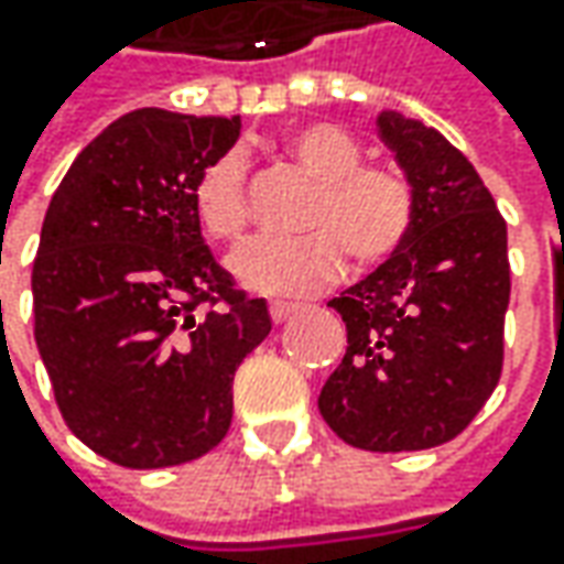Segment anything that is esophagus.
Returning a JSON list of instances; mask_svg holds the SVG:
<instances>
[{
	"mask_svg": "<svg viewBox=\"0 0 564 564\" xmlns=\"http://www.w3.org/2000/svg\"><path fill=\"white\" fill-rule=\"evenodd\" d=\"M292 314H297V304H285V301H272L270 304L272 323H285Z\"/></svg>",
	"mask_w": 564,
	"mask_h": 564,
	"instance_id": "esophagus-1",
	"label": "esophagus"
}]
</instances>
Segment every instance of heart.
Wrapping results in <instances>:
<instances>
[{"instance_id": "heart-1", "label": "heart", "mask_w": 564, "mask_h": 564, "mask_svg": "<svg viewBox=\"0 0 564 564\" xmlns=\"http://www.w3.org/2000/svg\"><path fill=\"white\" fill-rule=\"evenodd\" d=\"M282 153L316 178L285 241H260L235 260V275L263 294H307L336 282L345 257L367 270L392 260L414 226V185L392 163H360L364 147L333 121L294 124ZM191 209L206 241L235 250L248 238V172L238 153L197 169Z\"/></svg>"}]
</instances>
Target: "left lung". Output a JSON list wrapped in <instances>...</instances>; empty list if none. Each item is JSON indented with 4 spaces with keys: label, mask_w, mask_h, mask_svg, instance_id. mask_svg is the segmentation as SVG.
<instances>
[{
    "label": "left lung",
    "mask_w": 564,
    "mask_h": 564,
    "mask_svg": "<svg viewBox=\"0 0 564 564\" xmlns=\"http://www.w3.org/2000/svg\"><path fill=\"white\" fill-rule=\"evenodd\" d=\"M379 138L414 185L401 250L329 301L348 348L319 392L338 440L421 452L455 440L502 377L511 270L506 219L436 128L379 112Z\"/></svg>",
    "instance_id": "8db88e82"
}]
</instances>
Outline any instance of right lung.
Here are the masks:
<instances>
[{"mask_svg": "<svg viewBox=\"0 0 564 564\" xmlns=\"http://www.w3.org/2000/svg\"><path fill=\"white\" fill-rule=\"evenodd\" d=\"M241 119L138 109L55 187L33 260V338L68 430L121 467L206 455L231 426V379L270 336L191 209L197 169Z\"/></svg>", "mask_w": 564, "mask_h": 564, "instance_id": "1", "label": "right lung"}]
</instances>
